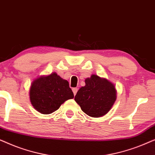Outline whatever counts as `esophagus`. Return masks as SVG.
Masks as SVG:
<instances>
[{"mask_svg": "<svg viewBox=\"0 0 155 155\" xmlns=\"http://www.w3.org/2000/svg\"><path fill=\"white\" fill-rule=\"evenodd\" d=\"M73 92L74 95H75L76 93H77V92H78V88H76V87L73 88Z\"/></svg>", "mask_w": 155, "mask_h": 155, "instance_id": "obj_1", "label": "esophagus"}]
</instances>
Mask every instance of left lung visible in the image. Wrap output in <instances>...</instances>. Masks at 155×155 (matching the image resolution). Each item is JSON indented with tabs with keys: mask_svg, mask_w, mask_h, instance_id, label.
<instances>
[{
	"mask_svg": "<svg viewBox=\"0 0 155 155\" xmlns=\"http://www.w3.org/2000/svg\"><path fill=\"white\" fill-rule=\"evenodd\" d=\"M84 82L85 86L78 91L75 101L87 115L94 118L104 116L116 99L115 86L108 80L96 75H92Z\"/></svg>",
	"mask_w": 155,
	"mask_h": 155,
	"instance_id": "obj_1",
	"label": "left lung"
}]
</instances>
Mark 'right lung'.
<instances>
[{
    "label": "right lung",
    "mask_w": 155,
    "mask_h": 155,
    "mask_svg": "<svg viewBox=\"0 0 155 155\" xmlns=\"http://www.w3.org/2000/svg\"><path fill=\"white\" fill-rule=\"evenodd\" d=\"M74 94L67 80L56 73L41 76L34 80L29 90V98L34 108L43 114H50Z\"/></svg>",
    "instance_id": "1"
}]
</instances>
